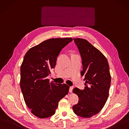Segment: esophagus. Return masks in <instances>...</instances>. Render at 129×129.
I'll return each mask as SVG.
<instances>
[{
    "label": "esophagus",
    "instance_id": "1",
    "mask_svg": "<svg viewBox=\"0 0 129 129\" xmlns=\"http://www.w3.org/2000/svg\"><path fill=\"white\" fill-rule=\"evenodd\" d=\"M73 88L72 87H70V89H69V92H72V90H73Z\"/></svg>",
    "mask_w": 129,
    "mask_h": 129
}]
</instances>
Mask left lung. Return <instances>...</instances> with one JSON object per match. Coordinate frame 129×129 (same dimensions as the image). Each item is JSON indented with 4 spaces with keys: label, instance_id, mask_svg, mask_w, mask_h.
<instances>
[{
    "label": "left lung",
    "instance_id": "obj_1",
    "mask_svg": "<svg viewBox=\"0 0 129 129\" xmlns=\"http://www.w3.org/2000/svg\"><path fill=\"white\" fill-rule=\"evenodd\" d=\"M82 60L85 87L83 90H73L79 102L73 106L74 113L80 117L89 118L100 112L109 96L111 76L108 61L102 52L87 40L74 38Z\"/></svg>",
    "mask_w": 129,
    "mask_h": 129
}]
</instances>
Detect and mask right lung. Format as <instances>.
I'll return each instance as SVG.
<instances>
[{
	"label": "right lung",
	"instance_id": "add662e5",
	"mask_svg": "<svg viewBox=\"0 0 129 129\" xmlns=\"http://www.w3.org/2000/svg\"><path fill=\"white\" fill-rule=\"evenodd\" d=\"M72 40L71 38L49 39L31 48L24 57L21 89L27 106L38 117L53 115L60 100L69 93L68 85L50 82L47 77L55 68L62 48Z\"/></svg>",
	"mask_w": 129,
	"mask_h": 129
}]
</instances>
